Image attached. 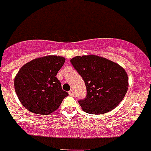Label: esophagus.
<instances>
[{
	"instance_id": "esophagus-1",
	"label": "esophagus",
	"mask_w": 151,
	"mask_h": 151,
	"mask_svg": "<svg viewBox=\"0 0 151 151\" xmlns=\"http://www.w3.org/2000/svg\"><path fill=\"white\" fill-rule=\"evenodd\" d=\"M69 95H70V96H71L74 95V92H73V89H71L70 91H69Z\"/></svg>"
}]
</instances>
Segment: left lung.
I'll return each instance as SVG.
<instances>
[{"label":"left lung","instance_id":"left-lung-1","mask_svg":"<svg viewBox=\"0 0 151 151\" xmlns=\"http://www.w3.org/2000/svg\"><path fill=\"white\" fill-rule=\"evenodd\" d=\"M70 63L86 86L87 96L78 100L85 112L106 114L114 110L124 99L129 78L118 64L94 55L76 56L70 59Z\"/></svg>","mask_w":151,"mask_h":151}]
</instances>
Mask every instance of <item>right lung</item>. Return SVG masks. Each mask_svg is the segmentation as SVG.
<instances>
[{"instance_id":"add662e5","label":"right lung","mask_w":151,"mask_h":151,"mask_svg":"<svg viewBox=\"0 0 151 151\" xmlns=\"http://www.w3.org/2000/svg\"><path fill=\"white\" fill-rule=\"evenodd\" d=\"M56 55L37 58L21 67L14 81L17 96L26 109L37 114L47 115L56 110L68 93L62 89L56 78L65 63Z\"/></svg>"}]
</instances>
